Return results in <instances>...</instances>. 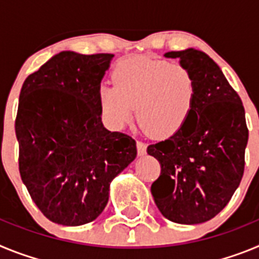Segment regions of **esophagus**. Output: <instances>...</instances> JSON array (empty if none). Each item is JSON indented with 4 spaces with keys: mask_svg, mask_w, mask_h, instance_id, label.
<instances>
[{
    "mask_svg": "<svg viewBox=\"0 0 259 259\" xmlns=\"http://www.w3.org/2000/svg\"><path fill=\"white\" fill-rule=\"evenodd\" d=\"M137 153L139 155H144L146 154V144L143 143V141H137Z\"/></svg>",
    "mask_w": 259,
    "mask_h": 259,
    "instance_id": "1",
    "label": "esophagus"
}]
</instances>
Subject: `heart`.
<instances>
[{
    "mask_svg": "<svg viewBox=\"0 0 259 259\" xmlns=\"http://www.w3.org/2000/svg\"><path fill=\"white\" fill-rule=\"evenodd\" d=\"M114 85L100 89L98 101L107 122L115 128L135 114L150 136L166 139L185 124L196 104L197 83L182 63L139 56L120 62L113 72Z\"/></svg>",
    "mask_w": 259,
    "mask_h": 259,
    "instance_id": "b5f03b06",
    "label": "heart"
}]
</instances>
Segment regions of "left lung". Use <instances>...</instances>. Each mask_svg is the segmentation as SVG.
Instances as JSON below:
<instances>
[{
	"label": "left lung",
	"instance_id": "obj_1",
	"mask_svg": "<svg viewBox=\"0 0 259 259\" xmlns=\"http://www.w3.org/2000/svg\"><path fill=\"white\" fill-rule=\"evenodd\" d=\"M164 57L180 58L193 72L197 95L193 111L179 131L148 146V154L161 164L152 194L168 221L203 223L224 209L242 179L249 137L245 110L207 54L191 48Z\"/></svg>",
	"mask_w": 259,
	"mask_h": 259
}]
</instances>
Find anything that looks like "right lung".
<instances>
[{
    "mask_svg": "<svg viewBox=\"0 0 259 259\" xmlns=\"http://www.w3.org/2000/svg\"><path fill=\"white\" fill-rule=\"evenodd\" d=\"M113 57L61 52L28 75L20 91V178L40 211L62 226L95 221L111 180L136 158V141L101 122L98 96Z\"/></svg>",
    "mask_w": 259,
    "mask_h": 259,
    "instance_id": "1",
    "label": "right lung"
}]
</instances>
